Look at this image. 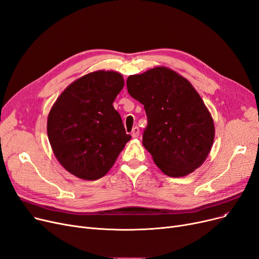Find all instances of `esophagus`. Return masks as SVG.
<instances>
[{
  "label": "esophagus",
  "mask_w": 259,
  "mask_h": 259,
  "mask_svg": "<svg viewBox=\"0 0 259 259\" xmlns=\"http://www.w3.org/2000/svg\"><path fill=\"white\" fill-rule=\"evenodd\" d=\"M131 136H132L133 139L139 138V136H140V129L138 127H134L132 129V131H131Z\"/></svg>",
  "instance_id": "1"
}]
</instances>
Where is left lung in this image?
Returning a JSON list of instances; mask_svg holds the SVG:
<instances>
[{
  "label": "left lung",
  "instance_id": "obj_1",
  "mask_svg": "<svg viewBox=\"0 0 259 259\" xmlns=\"http://www.w3.org/2000/svg\"><path fill=\"white\" fill-rule=\"evenodd\" d=\"M129 94L144 105L148 125L143 146L168 177H185L207 157L215 138L213 120L186 78L156 66L127 79Z\"/></svg>",
  "mask_w": 259,
  "mask_h": 259
}]
</instances>
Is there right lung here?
<instances>
[{"instance_id": "add662e5", "label": "right lung", "mask_w": 259, "mask_h": 259, "mask_svg": "<svg viewBox=\"0 0 259 259\" xmlns=\"http://www.w3.org/2000/svg\"><path fill=\"white\" fill-rule=\"evenodd\" d=\"M125 81L114 71L89 73L66 87L48 117V137L64 169L88 181L103 178L130 141L113 102Z\"/></svg>"}]
</instances>
